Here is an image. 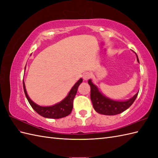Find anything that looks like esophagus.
I'll use <instances>...</instances> for the list:
<instances>
[{
  "label": "esophagus",
  "instance_id": "esophagus-1",
  "mask_svg": "<svg viewBox=\"0 0 158 158\" xmlns=\"http://www.w3.org/2000/svg\"><path fill=\"white\" fill-rule=\"evenodd\" d=\"M90 77H91V74H90L89 72H86L84 74H83V79L85 80V81H87V80H88Z\"/></svg>",
  "mask_w": 158,
  "mask_h": 158
}]
</instances>
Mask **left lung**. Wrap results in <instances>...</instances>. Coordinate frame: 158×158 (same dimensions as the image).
Returning a JSON list of instances; mask_svg holds the SVG:
<instances>
[{
  "label": "left lung",
  "mask_w": 158,
  "mask_h": 158,
  "mask_svg": "<svg viewBox=\"0 0 158 158\" xmlns=\"http://www.w3.org/2000/svg\"><path fill=\"white\" fill-rule=\"evenodd\" d=\"M137 61L139 62L138 56ZM88 83L91 88L90 98L93 105V107L97 113L105 115H115L123 112L127 109L135 102L138 93L134 96L132 98L125 101H117L107 98L100 92L97 86L92 83L91 79L88 80Z\"/></svg>",
  "instance_id": "8db88e82"
}]
</instances>
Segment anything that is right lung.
Segmentation results:
<instances>
[{
  "mask_svg": "<svg viewBox=\"0 0 158 158\" xmlns=\"http://www.w3.org/2000/svg\"><path fill=\"white\" fill-rule=\"evenodd\" d=\"M83 81V79L81 78L78 81H77L75 85H73V88L70 89L69 94L64 99H63L61 102L56 104L54 105L49 106H42L36 105V103L31 100L29 98V96L26 92V86L24 81L23 80V90L26 98H27L30 105L32 107L35 111L46 118L50 119H60L68 116L69 114L71 113L73 107V100L75 98V95L77 92L79 85L81 84Z\"/></svg>",
  "mask_w": 158,
  "mask_h": 158,
  "instance_id": "right-lung-1",
  "label": "right lung"
}]
</instances>
